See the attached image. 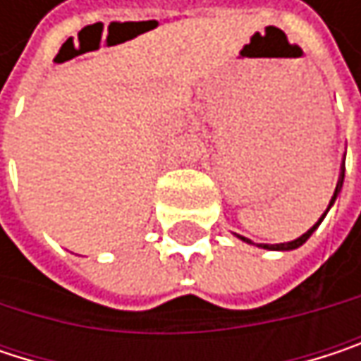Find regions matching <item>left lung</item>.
<instances>
[{"mask_svg":"<svg viewBox=\"0 0 361 361\" xmlns=\"http://www.w3.org/2000/svg\"><path fill=\"white\" fill-rule=\"evenodd\" d=\"M343 163H345V161H343ZM343 180H345V165L341 167V173H338V181H336V188H334V194H332V198H330V204H328V209H330V207L334 204L336 196L341 194V188H343ZM328 209H326V213H328ZM326 213L322 215V217H320V219H318V221H316V224H314V226H312V228H310V230H307V232H305V234H303V236H299L297 240H290V243H282V245H257V247H259V249H265V251H295V249H299L301 245H305V243H307V238H310V236H312V234H314V232L318 230V226L322 224V219L326 217ZM236 236H238V238H240L243 243H249V245H252L249 238H245V236H240V234H236Z\"/></svg>","mask_w":361,"mask_h":361,"instance_id":"obj_1","label":"left lung"}]
</instances>
